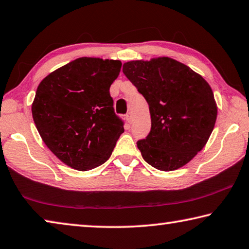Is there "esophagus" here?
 I'll list each match as a JSON object with an SVG mask.
<instances>
[{
    "mask_svg": "<svg viewBox=\"0 0 249 249\" xmlns=\"http://www.w3.org/2000/svg\"><path fill=\"white\" fill-rule=\"evenodd\" d=\"M125 117H126V121H127V123H132V122H133V114H132V113H127V114H126L125 115Z\"/></svg>",
    "mask_w": 249,
    "mask_h": 249,
    "instance_id": "esophagus-1",
    "label": "esophagus"
}]
</instances>
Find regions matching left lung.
Segmentation results:
<instances>
[{
	"mask_svg": "<svg viewBox=\"0 0 249 249\" xmlns=\"http://www.w3.org/2000/svg\"><path fill=\"white\" fill-rule=\"evenodd\" d=\"M123 72L149 105L151 129L137 147L161 171L187 165L208 142L217 105L210 84L190 67L169 57L133 60Z\"/></svg>",
	"mask_w": 249,
	"mask_h": 249,
	"instance_id": "1",
	"label": "left lung"
}]
</instances>
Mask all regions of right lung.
I'll list each match as a JSON object with an SVG mask.
<instances>
[{"mask_svg":"<svg viewBox=\"0 0 249 249\" xmlns=\"http://www.w3.org/2000/svg\"><path fill=\"white\" fill-rule=\"evenodd\" d=\"M121 67L113 59L78 58L49 73L37 88L32 104L36 128L52 153L72 169L102 165L124 132L109 95Z\"/></svg>","mask_w":249,"mask_h":249,"instance_id":"right-lung-1","label":"right lung"}]
</instances>
